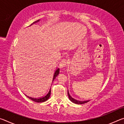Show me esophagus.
Masks as SVG:
<instances>
[{
  "label": "esophagus",
  "mask_w": 124,
  "mask_h": 124,
  "mask_svg": "<svg viewBox=\"0 0 124 124\" xmlns=\"http://www.w3.org/2000/svg\"><path fill=\"white\" fill-rule=\"evenodd\" d=\"M67 63V60L66 59H63L60 62V68H63L66 66V64Z\"/></svg>",
  "instance_id": "1"
}]
</instances>
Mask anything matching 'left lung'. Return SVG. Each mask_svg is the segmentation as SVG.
I'll use <instances>...</instances> for the list:
<instances>
[{
	"mask_svg": "<svg viewBox=\"0 0 124 124\" xmlns=\"http://www.w3.org/2000/svg\"><path fill=\"white\" fill-rule=\"evenodd\" d=\"M68 97L69 98H70V101H72V102L74 103L75 104H84V103H87L89 101V100L88 101H77L76 100L74 99V98H73L72 97H71L70 95V93H69V91L68 90Z\"/></svg>",
	"mask_w": 124,
	"mask_h": 124,
	"instance_id": "left-lung-1",
	"label": "left lung"
}]
</instances>
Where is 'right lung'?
<instances>
[{
	"instance_id": "1",
	"label": "right lung",
	"mask_w": 124,
	"mask_h": 124,
	"mask_svg": "<svg viewBox=\"0 0 124 124\" xmlns=\"http://www.w3.org/2000/svg\"><path fill=\"white\" fill-rule=\"evenodd\" d=\"M38 21H39V20L37 21H35V22L33 23H36V22H38ZM31 25H32V24H31ZM59 73H60V69L59 68H57V70H55V72H54V73L53 79H52V81H53L56 78V77H57L58 74H59ZM50 94H51V88H50V89L49 90V91H48L47 93L46 94L45 96H43V97H40V98H32V97H29V96H27V97H28V98H29V99L32 100L33 101L35 102H38V103H40V102H45V101H47L48 99H49V97H50Z\"/></svg>"
}]
</instances>
